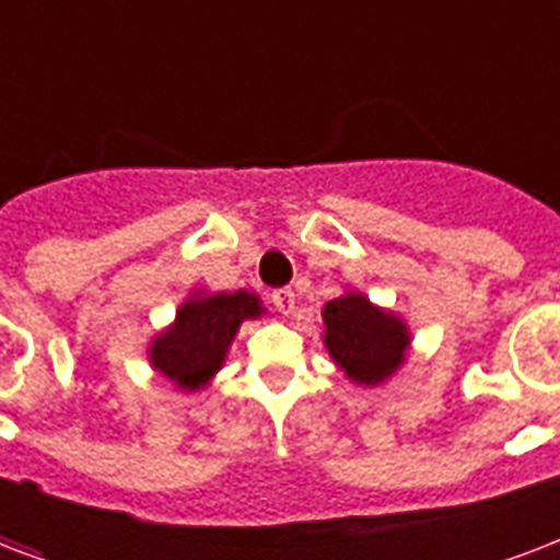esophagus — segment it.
I'll return each mask as SVG.
<instances>
[{
	"mask_svg": "<svg viewBox=\"0 0 560 560\" xmlns=\"http://www.w3.org/2000/svg\"><path fill=\"white\" fill-rule=\"evenodd\" d=\"M270 299H272V305H276L281 314H290V311H293V290H290V288L272 290Z\"/></svg>",
	"mask_w": 560,
	"mask_h": 560,
	"instance_id": "obj_1",
	"label": "esophagus"
}]
</instances>
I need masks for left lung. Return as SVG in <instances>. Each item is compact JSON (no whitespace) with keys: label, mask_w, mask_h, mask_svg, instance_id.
Instances as JSON below:
<instances>
[{"label":"left lung","mask_w":560,"mask_h":560,"mask_svg":"<svg viewBox=\"0 0 560 560\" xmlns=\"http://www.w3.org/2000/svg\"><path fill=\"white\" fill-rule=\"evenodd\" d=\"M326 347L349 378L361 384L384 382L402 364L408 331L394 314L373 308L361 293L331 299L323 311Z\"/></svg>","instance_id":"left-lung-1"}]
</instances>
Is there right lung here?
<instances>
[{"mask_svg":"<svg viewBox=\"0 0 560 560\" xmlns=\"http://www.w3.org/2000/svg\"><path fill=\"white\" fill-rule=\"evenodd\" d=\"M258 314V296L246 290L190 299L178 311L176 326L152 343V364L178 387L196 390L220 370L243 319Z\"/></svg>","mask_w":560,"mask_h":560,"instance_id":"1","label":"right lung"}]
</instances>
